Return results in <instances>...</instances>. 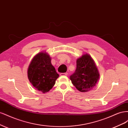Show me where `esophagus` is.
Instances as JSON below:
<instances>
[{
  "label": "esophagus",
  "mask_w": 128,
  "mask_h": 128,
  "mask_svg": "<svg viewBox=\"0 0 128 128\" xmlns=\"http://www.w3.org/2000/svg\"><path fill=\"white\" fill-rule=\"evenodd\" d=\"M60 75L61 76H67L68 75V73H61Z\"/></svg>",
  "instance_id": "1"
}]
</instances>
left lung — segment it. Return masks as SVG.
<instances>
[{
    "label": "left lung",
    "instance_id": "obj_1",
    "mask_svg": "<svg viewBox=\"0 0 128 128\" xmlns=\"http://www.w3.org/2000/svg\"><path fill=\"white\" fill-rule=\"evenodd\" d=\"M76 66L75 72L70 77L72 84L82 92L92 90L100 76L94 59L88 54H85L77 59Z\"/></svg>",
    "mask_w": 128,
    "mask_h": 128
}]
</instances>
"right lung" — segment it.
Wrapping results in <instances>:
<instances>
[{"instance_id":"obj_1","label":"right lung","mask_w":128,"mask_h":128,"mask_svg":"<svg viewBox=\"0 0 128 128\" xmlns=\"http://www.w3.org/2000/svg\"><path fill=\"white\" fill-rule=\"evenodd\" d=\"M59 75L51 64V58L46 52H40L34 56L29 66L28 77L37 90L46 93L54 86Z\"/></svg>"}]
</instances>
